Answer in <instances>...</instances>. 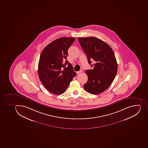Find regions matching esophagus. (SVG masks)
I'll list each match as a JSON object with an SVG mask.
<instances>
[{"instance_id": "1", "label": "esophagus", "mask_w": 148, "mask_h": 148, "mask_svg": "<svg viewBox=\"0 0 148 148\" xmlns=\"http://www.w3.org/2000/svg\"><path fill=\"white\" fill-rule=\"evenodd\" d=\"M82 72V70H80V71H78V72H76V73H77V74H80V73H81Z\"/></svg>"}]
</instances>
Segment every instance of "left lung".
Here are the masks:
<instances>
[{
    "instance_id": "1",
    "label": "left lung",
    "mask_w": 148,
    "mask_h": 148,
    "mask_svg": "<svg viewBox=\"0 0 148 148\" xmlns=\"http://www.w3.org/2000/svg\"><path fill=\"white\" fill-rule=\"evenodd\" d=\"M78 41L87 57L88 63L94 64L93 69L87 70L88 81L84 89L90 94H100L113 82L117 72L116 57L110 47L97 38H79Z\"/></svg>"
}]
</instances>
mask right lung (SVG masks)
Returning a JSON list of instances; mask_svg holds the SVG:
<instances>
[{"label":"right lung","mask_w":148,"mask_h":148,"mask_svg":"<svg viewBox=\"0 0 148 148\" xmlns=\"http://www.w3.org/2000/svg\"><path fill=\"white\" fill-rule=\"evenodd\" d=\"M75 40V38L70 37L55 40L43 49L40 56L38 70L39 79L52 93L63 94L76 75L72 64L66 60L68 49Z\"/></svg>","instance_id":"right-lung-1"}]
</instances>
